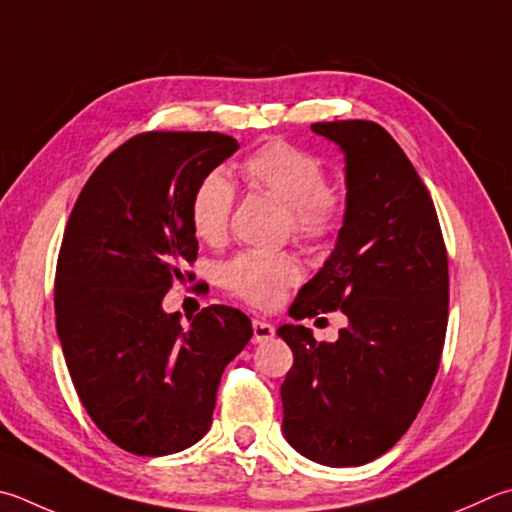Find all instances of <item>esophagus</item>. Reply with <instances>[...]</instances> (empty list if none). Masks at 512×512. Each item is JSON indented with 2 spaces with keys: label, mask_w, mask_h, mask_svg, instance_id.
<instances>
[{
  "label": "esophagus",
  "mask_w": 512,
  "mask_h": 512,
  "mask_svg": "<svg viewBox=\"0 0 512 512\" xmlns=\"http://www.w3.org/2000/svg\"><path fill=\"white\" fill-rule=\"evenodd\" d=\"M273 336H275V327L271 322L259 320V318L253 320V342L255 345H259V342H268Z\"/></svg>",
  "instance_id": "34e87169"
}]
</instances>
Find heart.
<instances>
[{"label": "heart", "mask_w": 512, "mask_h": 512, "mask_svg": "<svg viewBox=\"0 0 512 512\" xmlns=\"http://www.w3.org/2000/svg\"><path fill=\"white\" fill-rule=\"evenodd\" d=\"M246 181L271 192L286 203L288 226L306 241H322L338 228L342 199L324 185V167L313 154L291 143L271 141L259 147L241 165ZM235 203V188L226 174L210 172L194 188L190 201L192 230L206 244H219L226 237L228 219ZM302 277L297 259L286 253H239L221 271L230 293L255 306H273L284 288Z\"/></svg>", "instance_id": "b5f03b06"}]
</instances>
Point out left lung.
Instances as JSON below:
<instances>
[{"label":"left lung","mask_w":512,"mask_h":512,"mask_svg":"<svg viewBox=\"0 0 512 512\" xmlns=\"http://www.w3.org/2000/svg\"><path fill=\"white\" fill-rule=\"evenodd\" d=\"M311 129L345 154L347 201L336 248L288 315L340 309L347 327L336 342L302 324L277 329L293 351L282 432L302 457L347 468L392 448L430 392L448 327V255L430 192L383 127Z\"/></svg>","instance_id":"1"}]
</instances>
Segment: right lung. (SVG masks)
Wrapping results in <instances>:
<instances>
[{"instance_id": "1", "label": "right lung", "mask_w": 512, "mask_h": 512, "mask_svg": "<svg viewBox=\"0 0 512 512\" xmlns=\"http://www.w3.org/2000/svg\"><path fill=\"white\" fill-rule=\"evenodd\" d=\"M237 150L219 132L134 136L96 167L71 210L55 327L91 421L127 452L163 457L197 443L221 374L253 336L232 306L212 304L190 327L163 311L185 262L197 259L194 188Z\"/></svg>"}]
</instances>
